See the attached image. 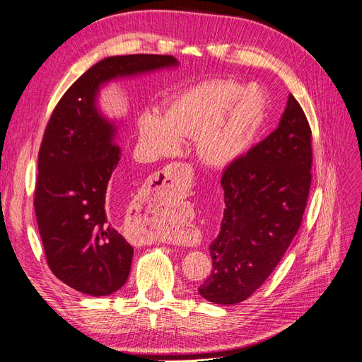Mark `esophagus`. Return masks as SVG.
Listing matches in <instances>:
<instances>
[{
  "label": "esophagus",
  "instance_id": "obj_1",
  "mask_svg": "<svg viewBox=\"0 0 362 362\" xmlns=\"http://www.w3.org/2000/svg\"><path fill=\"white\" fill-rule=\"evenodd\" d=\"M193 178V170L185 163H172L164 168L161 172H157L151 180V189L157 194L169 193H184L190 187ZM161 242H173L178 245H190L189 237L181 235H161L158 237Z\"/></svg>",
  "mask_w": 362,
  "mask_h": 362
}]
</instances>
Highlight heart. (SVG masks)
Wrapping results in <instances>:
<instances>
[{
	"instance_id": "b5f03b06",
	"label": "heart",
	"mask_w": 362,
	"mask_h": 362,
	"mask_svg": "<svg viewBox=\"0 0 362 362\" xmlns=\"http://www.w3.org/2000/svg\"><path fill=\"white\" fill-rule=\"evenodd\" d=\"M266 119V96L257 84L213 80L187 87L164 108L145 110L137 119L139 137L152 157L175 154L181 139H198L201 160L225 168L254 145Z\"/></svg>"
}]
</instances>
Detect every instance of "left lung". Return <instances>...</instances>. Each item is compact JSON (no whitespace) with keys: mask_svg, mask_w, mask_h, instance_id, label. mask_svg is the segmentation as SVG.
Returning <instances> with one entry per match:
<instances>
[{"mask_svg":"<svg viewBox=\"0 0 362 362\" xmlns=\"http://www.w3.org/2000/svg\"><path fill=\"white\" fill-rule=\"evenodd\" d=\"M311 164V128L290 93L278 128L222 175L225 210L202 298L233 305L264 284L300 228Z\"/></svg>","mask_w":362,"mask_h":362,"instance_id":"8db88e82","label":"left lung"}]
</instances>
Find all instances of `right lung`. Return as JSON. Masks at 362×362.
I'll use <instances>...</instances> for the list:
<instances>
[{
	"label": "right lung",
	"instance_id": "right-lung-1",
	"mask_svg": "<svg viewBox=\"0 0 362 362\" xmlns=\"http://www.w3.org/2000/svg\"><path fill=\"white\" fill-rule=\"evenodd\" d=\"M175 66L177 59L157 54L107 57L69 87L49 117L39 151L35 211L51 272L76 291L95 298L117 291L134 252L108 206L120 148L116 125L96 107L100 87Z\"/></svg>",
	"mask_w": 362,
	"mask_h": 362
}]
</instances>
